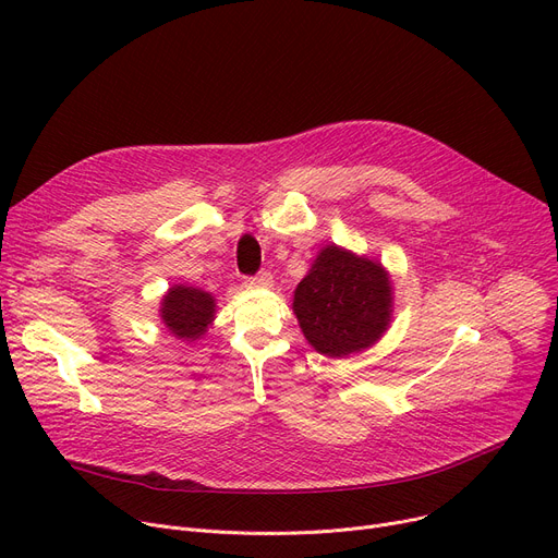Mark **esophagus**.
<instances>
[{"label":"esophagus","mask_w":558,"mask_h":558,"mask_svg":"<svg viewBox=\"0 0 558 558\" xmlns=\"http://www.w3.org/2000/svg\"><path fill=\"white\" fill-rule=\"evenodd\" d=\"M244 284H246V287H259V289H267V287H271V284H274V276H271L269 271H259L257 276H248V278L244 280Z\"/></svg>","instance_id":"34e87169"}]
</instances>
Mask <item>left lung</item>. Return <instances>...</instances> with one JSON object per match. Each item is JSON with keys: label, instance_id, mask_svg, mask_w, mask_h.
Returning a JSON list of instances; mask_svg holds the SVG:
<instances>
[{"label": "left lung", "instance_id": "left-lung-1", "mask_svg": "<svg viewBox=\"0 0 558 558\" xmlns=\"http://www.w3.org/2000/svg\"><path fill=\"white\" fill-rule=\"evenodd\" d=\"M294 314L305 339L328 357L375 343L391 320V284L377 262L339 246L318 253L294 291Z\"/></svg>", "mask_w": 558, "mask_h": 558}]
</instances>
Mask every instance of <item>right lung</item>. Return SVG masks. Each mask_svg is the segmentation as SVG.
<instances>
[{
  "mask_svg": "<svg viewBox=\"0 0 558 558\" xmlns=\"http://www.w3.org/2000/svg\"><path fill=\"white\" fill-rule=\"evenodd\" d=\"M162 320L179 339H198L215 318V299L194 287H171L162 299Z\"/></svg>",
  "mask_w": 558,
  "mask_h": 558,
  "instance_id": "right-lung-1",
  "label": "right lung"
}]
</instances>
